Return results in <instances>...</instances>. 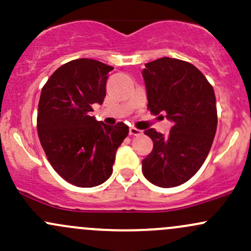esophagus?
<instances>
[{"label":"esophagus","mask_w":251,"mask_h":251,"mask_svg":"<svg viewBox=\"0 0 251 251\" xmlns=\"http://www.w3.org/2000/svg\"><path fill=\"white\" fill-rule=\"evenodd\" d=\"M129 134H130V135H133V136H139V135H141V134H142V130H140V129L135 128V126H131V128L129 129Z\"/></svg>","instance_id":"obj_1"}]
</instances>
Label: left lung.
<instances>
[{
	"mask_svg": "<svg viewBox=\"0 0 251 251\" xmlns=\"http://www.w3.org/2000/svg\"><path fill=\"white\" fill-rule=\"evenodd\" d=\"M142 71L151 114H166L174 122L168 136L147 129L153 150L142 160L144 176L154 185L172 188L189 180L211 150L217 131L212 85L195 66L163 57Z\"/></svg>",
	"mask_w": 251,
	"mask_h": 251,
	"instance_id": "1",
	"label": "left lung"
}]
</instances>
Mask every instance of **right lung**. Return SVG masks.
I'll return each mask as SVG.
<instances>
[{
  "label": "right lung",
  "mask_w": 251,
  "mask_h": 251,
  "mask_svg": "<svg viewBox=\"0 0 251 251\" xmlns=\"http://www.w3.org/2000/svg\"><path fill=\"white\" fill-rule=\"evenodd\" d=\"M112 69L79 58L56 69L42 88L40 144L53 170L76 187H96L111 176L116 152L129 133L123 122L106 126L90 116L93 104H103Z\"/></svg>",
  "instance_id": "1"
}]
</instances>
